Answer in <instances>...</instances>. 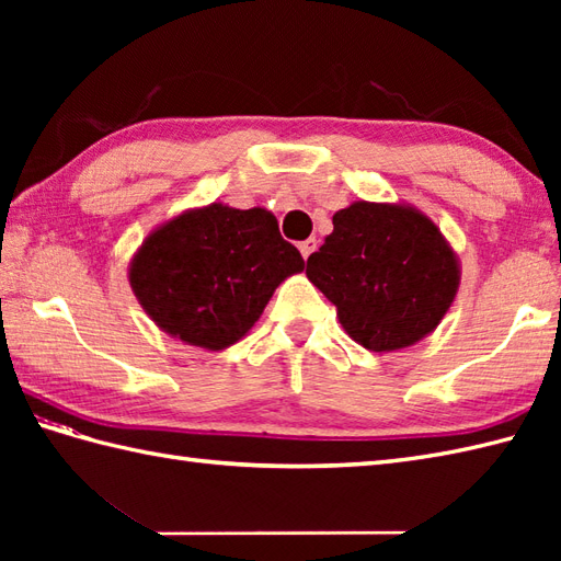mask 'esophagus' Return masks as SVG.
I'll use <instances>...</instances> for the list:
<instances>
[{
	"instance_id": "esophagus-1",
	"label": "esophagus",
	"mask_w": 561,
	"mask_h": 561,
	"mask_svg": "<svg viewBox=\"0 0 561 561\" xmlns=\"http://www.w3.org/2000/svg\"><path fill=\"white\" fill-rule=\"evenodd\" d=\"M316 248H318V241H316V238H308V241L299 243V250H301V255H304V260H308V257H311V255L316 253Z\"/></svg>"
}]
</instances>
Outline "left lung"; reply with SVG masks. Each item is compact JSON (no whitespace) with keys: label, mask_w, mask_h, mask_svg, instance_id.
I'll return each mask as SVG.
<instances>
[{"label":"left lung","mask_w":561,"mask_h":561,"mask_svg":"<svg viewBox=\"0 0 561 561\" xmlns=\"http://www.w3.org/2000/svg\"><path fill=\"white\" fill-rule=\"evenodd\" d=\"M306 277L335 304L356 344L398 352L444 320L460 287V260L438 226L408 202L359 199L335 211Z\"/></svg>","instance_id":"obj_1"}]
</instances>
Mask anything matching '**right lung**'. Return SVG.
<instances>
[{
    "label": "right lung",
    "mask_w": 561,
    "mask_h": 561,
    "mask_svg": "<svg viewBox=\"0 0 561 561\" xmlns=\"http://www.w3.org/2000/svg\"><path fill=\"white\" fill-rule=\"evenodd\" d=\"M304 267L272 211L211 202L149 231L127 279L165 335L219 352L245 337L274 289Z\"/></svg>",
    "instance_id": "right-lung-1"
}]
</instances>
